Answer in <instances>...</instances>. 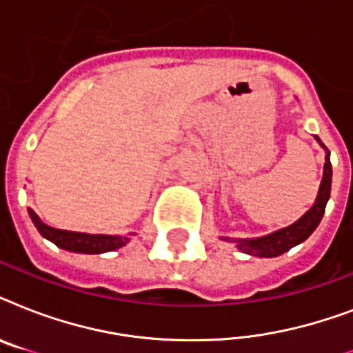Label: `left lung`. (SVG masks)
Wrapping results in <instances>:
<instances>
[{"mask_svg": "<svg viewBox=\"0 0 353 353\" xmlns=\"http://www.w3.org/2000/svg\"><path fill=\"white\" fill-rule=\"evenodd\" d=\"M317 139V143L326 152V157H324L326 163H324L323 181H321V187H319L317 199L312 205V209L307 210L306 214H302L295 223L271 232V234L260 236V238H227V236H221V240L232 241L241 252L251 254V256L273 258L284 254V252L290 251L291 247L299 245V243H302V241L307 240L312 236V232L317 229L321 220H323L326 203H328L330 199V190H332V163H330V152L321 139Z\"/></svg>", "mask_w": 353, "mask_h": 353, "instance_id": "left-lung-1", "label": "left lung"}]
</instances>
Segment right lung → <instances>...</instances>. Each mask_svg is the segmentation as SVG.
<instances>
[{
	"instance_id": "1",
	"label": "right lung",
	"mask_w": 353,
	"mask_h": 353,
	"mask_svg": "<svg viewBox=\"0 0 353 353\" xmlns=\"http://www.w3.org/2000/svg\"><path fill=\"white\" fill-rule=\"evenodd\" d=\"M29 216L32 223L36 225L38 232L54 245L62 247L65 251L71 252H82V254H101V252L115 251L121 249L132 240L135 232H130L126 236L121 234H90V232H73L63 231V229H54V227L47 225L38 218L34 210L29 209Z\"/></svg>"
}]
</instances>
